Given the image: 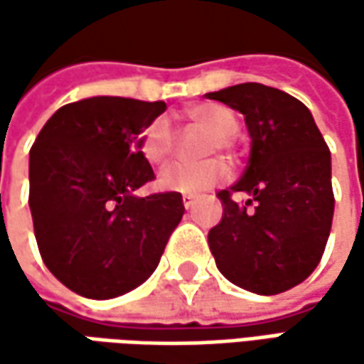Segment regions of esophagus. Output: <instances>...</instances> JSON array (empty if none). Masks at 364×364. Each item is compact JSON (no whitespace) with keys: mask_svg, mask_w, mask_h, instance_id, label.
<instances>
[{"mask_svg":"<svg viewBox=\"0 0 364 364\" xmlns=\"http://www.w3.org/2000/svg\"><path fill=\"white\" fill-rule=\"evenodd\" d=\"M196 203V198L194 196H190V194H184L182 196V204H184V208H192V204Z\"/></svg>","mask_w":364,"mask_h":364,"instance_id":"esophagus-1","label":"esophagus"}]
</instances>
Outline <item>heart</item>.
I'll return each instance as SVG.
<instances>
[{
	"label": "heart",
	"instance_id": "heart-1",
	"mask_svg": "<svg viewBox=\"0 0 364 364\" xmlns=\"http://www.w3.org/2000/svg\"><path fill=\"white\" fill-rule=\"evenodd\" d=\"M186 117L192 123L206 127L215 137L208 139L206 151H227L231 149V139L239 129L237 117L232 115L231 109L215 103H203V105L190 107L186 111ZM176 139L174 132L170 123L166 119H156L147 125L139 135L137 149L149 164L158 166L166 161L172 151H174ZM229 176V168L223 160L210 158V160L196 161V164H186V161H174L166 166L160 172V186L170 192H180V194H200L204 190L213 188L220 182H225Z\"/></svg>",
	"mask_w": 364,
	"mask_h": 364
}]
</instances>
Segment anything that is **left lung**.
<instances>
[{
	"mask_svg": "<svg viewBox=\"0 0 364 364\" xmlns=\"http://www.w3.org/2000/svg\"><path fill=\"white\" fill-rule=\"evenodd\" d=\"M206 97L243 113L251 135L241 180L217 194L223 218L208 231L210 253L235 286L261 296L287 291L314 272L328 241V146L308 107L279 89L243 82ZM237 191L250 198L237 203Z\"/></svg>",
	"mask_w": 364,
	"mask_h": 364,
	"instance_id": "1",
	"label": "left lung"
}]
</instances>
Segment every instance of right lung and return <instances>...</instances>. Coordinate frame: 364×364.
<instances>
[{"mask_svg":"<svg viewBox=\"0 0 364 364\" xmlns=\"http://www.w3.org/2000/svg\"><path fill=\"white\" fill-rule=\"evenodd\" d=\"M164 101L92 97L60 107L30 149V210L42 261L78 296L129 291L160 263L184 215L180 192H133L156 180L139 133Z\"/></svg>","mask_w":364,"mask_h":364,"instance_id":"add662e5","label":"right lung"}]
</instances>
